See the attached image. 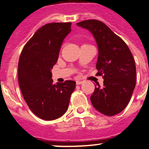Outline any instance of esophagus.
I'll list each match as a JSON object with an SVG mask.
<instances>
[{
    "label": "esophagus",
    "mask_w": 149,
    "mask_h": 149,
    "mask_svg": "<svg viewBox=\"0 0 149 149\" xmlns=\"http://www.w3.org/2000/svg\"><path fill=\"white\" fill-rule=\"evenodd\" d=\"M83 84V81H76V84H77V85H80V84Z\"/></svg>",
    "instance_id": "esophagus-1"
}]
</instances>
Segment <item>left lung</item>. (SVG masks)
<instances>
[{
    "instance_id": "left-lung-1",
    "label": "left lung",
    "mask_w": 149,
    "mask_h": 149,
    "mask_svg": "<svg viewBox=\"0 0 149 149\" xmlns=\"http://www.w3.org/2000/svg\"><path fill=\"white\" fill-rule=\"evenodd\" d=\"M89 30L98 48L96 75L102 76L104 86L95 87L91 102L96 110L112 116L125 108L136 86V65L126 43L101 21L90 19L77 23Z\"/></svg>"
}]
</instances>
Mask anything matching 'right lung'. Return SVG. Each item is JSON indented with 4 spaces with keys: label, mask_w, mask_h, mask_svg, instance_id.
Instances as JSON below:
<instances>
[{
    "label": "right lung",
    "mask_w": 149,
    "mask_h": 149,
    "mask_svg": "<svg viewBox=\"0 0 149 149\" xmlns=\"http://www.w3.org/2000/svg\"><path fill=\"white\" fill-rule=\"evenodd\" d=\"M71 25V22H57L42 26L26 43L19 57L18 84L24 99L44 120H54L65 113L75 89L74 81L54 84L51 72Z\"/></svg>",
    "instance_id": "1"
}]
</instances>
